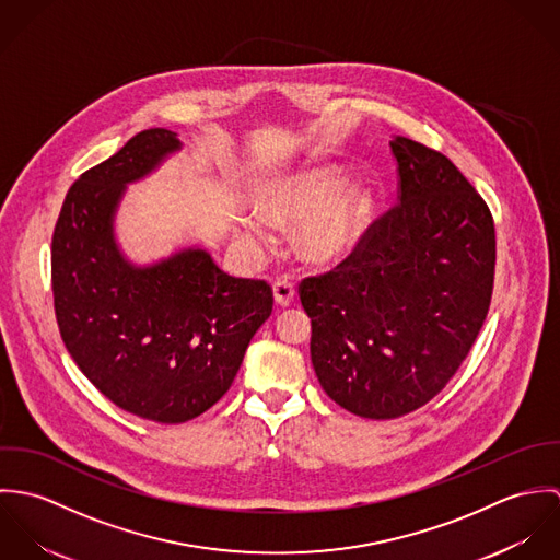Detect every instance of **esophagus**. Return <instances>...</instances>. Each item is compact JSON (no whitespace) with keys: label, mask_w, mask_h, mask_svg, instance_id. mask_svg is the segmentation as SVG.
<instances>
[{"label":"esophagus","mask_w":560,"mask_h":560,"mask_svg":"<svg viewBox=\"0 0 560 560\" xmlns=\"http://www.w3.org/2000/svg\"><path fill=\"white\" fill-rule=\"evenodd\" d=\"M273 300H276V304L282 306V308L291 306L293 300H295V284L289 282V280H284V278H278V280L273 282Z\"/></svg>","instance_id":"34e87169"}]
</instances>
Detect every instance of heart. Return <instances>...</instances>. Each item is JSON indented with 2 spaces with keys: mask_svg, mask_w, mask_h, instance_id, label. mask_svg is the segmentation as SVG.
Masks as SVG:
<instances>
[{
  "mask_svg": "<svg viewBox=\"0 0 560 560\" xmlns=\"http://www.w3.org/2000/svg\"><path fill=\"white\" fill-rule=\"evenodd\" d=\"M342 189V176L331 170H311L276 185L260 200V215L278 229L304 222L298 249L313 262L345 258L364 235L373 200L362 187ZM241 240L256 252L269 243L267 231L256 220H243Z\"/></svg>",
  "mask_w": 560,
  "mask_h": 560,
  "instance_id": "1",
  "label": "heart"
}]
</instances>
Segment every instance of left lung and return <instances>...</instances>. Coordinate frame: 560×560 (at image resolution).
Instances as JSON below:
<instances>
[{"instance_id": "8db88e82", "label": "left lung", "mask_w": 560, "mask_h": 560, "mask_svg": "<svg viewBox=\"0 0 560 560\" xmlns=\"http://www.w3.org/2000/svg\"><path fill=\"white\" fill-rule=\"evenodd\" d=\"M399 202L331 271L300 282L320 388L347 411L390 420L433 399L487 317L495 229L446 155L395 138Z\"/></svg>"}]
</instances>
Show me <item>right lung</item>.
<instances>
[{"label":"right lung","mask_w":560,"mask_h":560,"mask_svg":"<svg viewBox=\"0 0 560 560\" xmlns=\"http://www.w3.org/2000/svg\"><path fill=\"white\" fill-rule=\"evenodd\" d=\"M180 149L147 129L71 185L51 240L54 308L81 373L118 407L161 424L187 422L222 399L256 329L269 319L265 280L224 273L205 249L151 267L114 241L125 185Z\"/></svg>","instance_id":"add662e5"}]
</instances>
